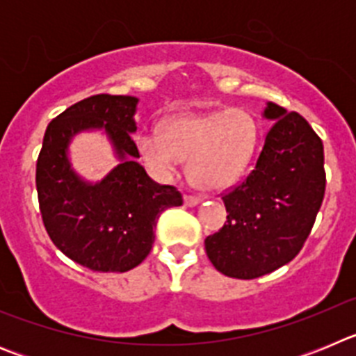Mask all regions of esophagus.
Returning <instances> with one entry per match:
<instances>
[{"label": "esophagus", "instance_id": "obj_1", "mask_svg": "<svg viewBox=\"0 0 356 356\" xmlns=\"http://www.w3.org/2000/svg\"><path fill=\"white\" fill-rule=\"evenodd\" d=\"M184 203L187 207H196V205H200V203H201V197H197V196H185L184 197Z\"/></svg>", "mask_w": 356, "mask_h": 356}]
</instances>
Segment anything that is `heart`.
Returning a JSON list of instances; mask_svg holds the SVG:
<instances>
[{"mask_svg":"<svg viewBox=\"0 0 356 356\" xmlns=\"http://www.w3.org/2000/svg\"><path fill=\"white\" fill-rule=\"evenodd\" d=\"M260 124L244 108L184 114L163 122L162 134L144 130L137 149L151 175L168 181L188 156V176L201 188H225L238 180L259 146Z\"/></svg>","mask_w":356,"mask_h":356,"instance_id":"heart-1","label":"heart"}]
</instances>
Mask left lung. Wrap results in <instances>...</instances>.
<instances>
[{
  "label": "left lung",
  "mask_w": 356,
  "mask_h": 356,
  "mask_svg": "<svg viewBox=\"0 0 356 356\" xmlns=\"http://www.w3.org/2000/svg\"><path fill=\"white\" fill-rule=\"evenodd\" d=\"M273 122L253 171L222 196L226 222L205 238L217 271L253 280L291 262L307 241L325 197V149L296 112L267 103Z\"/></svg>",
  "instance_id": "8db88e82"
}]
</instances>
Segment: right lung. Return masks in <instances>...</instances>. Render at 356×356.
<instances>
[{
	"instance_id": "1",
	"label": "right lung",
	"mask_w": 356,
	"mask_h": 356,
	"mask_svg": "<svg viewBox=\"0 0 356 356\" xmlns=\"http://www.w3.org/2000/svg\"><path fill=\"white\" fill-rule=\"evenodd\" d=\"M135 96L97 94L74 103L46 128L37 160L42 221L58 250L97 273H127L149 254L156 219L184 203L172 185H160L137 162ZM103 129L120 163L99 182H87L68 160L80 131Z\"/></svg>"
}]
</instances>
